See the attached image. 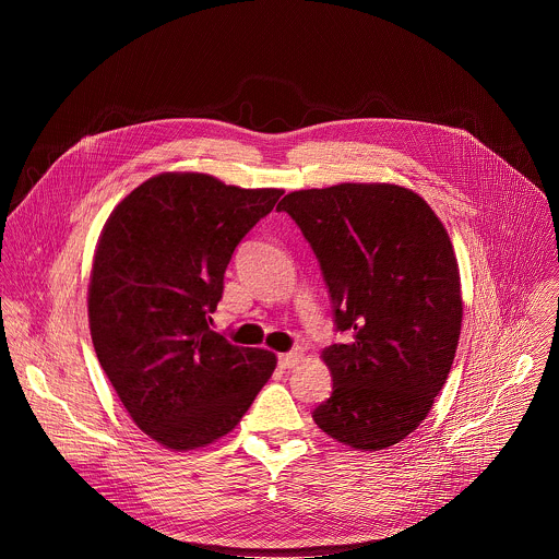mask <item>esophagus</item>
<instances>
[{"label":"esophagus","mask_w":559,"mask_h":559,"mask_svg":"<svg viewBox=\"0 0 559 559\" xmlns=\"http://www.w3.org/2000/svg\"><path fill=\"white\" fill-rule=\"evenodd\" d=\"M300 362V354L298 352H289V354H281L278 356V367L281 369H292Z\"/></svg>","instance_id":"34e87169"}]
</instances>
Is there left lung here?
Returning <instances> with one entry per match:
<instances>
[{
    "mask_svg": "<svg viewBox=\"0 0 559 559\" xmlns=\"http://www.w3.org/2000/svg\"><path fill=\"white\" fill-rule=\"evenodd\" d=\"M347 343L323 349L334 386L311 414L334 440L380 451L427 418L451 371L460 328V270L451 238L414 190L341 183L289 192Z\"/></svg>",
    "mask_w": 559,
    "mask_h": 559,
    "instance_id": "1",
    "label": "left lung"
}]
</instances>
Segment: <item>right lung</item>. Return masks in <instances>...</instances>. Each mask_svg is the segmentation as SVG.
Wrapping results in <instances>:
<instances>
[{"instance_id": "1", "label": "right lung", "mask_w": 559, "mask_h": 559, "mask_svg": "<svg viewBox=\"0 0 559 559\" xmlns=\"http://www.w3.org/2000/svg\"><path fill=\"white\" fill-rule=\"evenodd\" d=\"M283 190L164 173L108 216L88 285L91 336L134 425L173 451L229 433L270 380L276 356L210 330L225 267Z\"/></svg>"}]
</instances>
